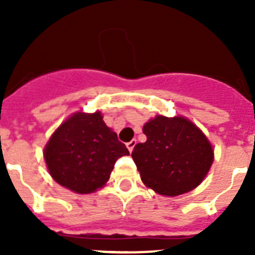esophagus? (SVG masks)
<instances>
[{
  "mask_svg": "<svg viewBox=\"0 0 255 255\" xmlns=\"http://www.w3.org/2000/svg\"><path fill=\"white\" fill-rule=\"evenodd\" d=\"M135 144H136V140H135V139L130 140L129 143H126V147H128L129 152H132V149H134V147H135Z\"/></svg>",
  "mask_w": 255,
  "mask_h": 255,
  "instance_id": "obj_1",
  "label": "esophagus"
}]
</instances>
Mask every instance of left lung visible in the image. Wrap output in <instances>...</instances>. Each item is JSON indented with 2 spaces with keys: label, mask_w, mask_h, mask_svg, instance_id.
Instances as JSON below:
<instances>
[{
  "label": "left lung",
  "mask_w": 255,
  "mask_h": 255,
  "mask_svg": "<svg viewBox=\"0 0 255 255\" xmlns=\"http://www.w3.org/2000/svg\"><path fill=\"white\" fill-rule=\"evenodd\" d=\"M145 143L131 157L147 188L176 197L197 188L213 162V148L203 131L185 117L157 115L143 126Z\"/></svg>",
  "instance_id": "8db88e82"
}]
</instances>
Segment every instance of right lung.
Here are the masks:
<instances>
[{
    "label": "right lung",
    "instance_id": "obj_1",
    "mask_svg": "<svg viewBox=\"0 0 255 255\" xmlns=\"http://www.w3.org/2000/svg\"><path fill=\"white\" fill-rule=\"evenodd\" d=\"M129 154L100 111L76 112L61 124L44 147L49 175L61 186L89 194L110 179L115 162Z\"/></svg>",
    "mask_w": 255,
    "mask_h": 255
}]
</instances>
